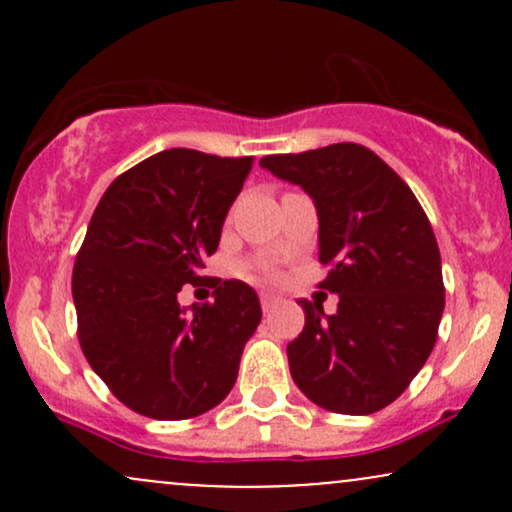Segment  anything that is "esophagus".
<instances>
[{
	"label": "esophagus",
	"mask_w": 512,
	"mask_h": 512,
	"mask_svg": "<svg viewBox=\"0 0 512 512\" xmlns=\"http://www.w3.org/2000/svg\"><path fill=\"white\" fill-rule=\"evenodd\" d=\"M260 303H262V310H264V313H269V310H272L274 305L279 303V298H276L274 293H262V296H260Z\"/></svg>",
	"instance_id": "34e87169"
}]
</instances>
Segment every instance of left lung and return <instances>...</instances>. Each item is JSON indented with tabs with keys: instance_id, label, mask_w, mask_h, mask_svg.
I'll list each match as a JSON object with an SVG mask.
<instances>
[{
	"instance_id": "obj_1",
	"label": "left lung",
	"mask_w": 512,
	"mask_h": 512,
	"mask_svg": "<svg viewBox=\"0 0 512 512\" xmlns=\"http://www.w3.org/2000/svg\"><path fill=\"white\" fill-rule=\"evenodd\" d=\"M260 166L298 185L320 221V289L337 313L298 301L305 327L286 346L293 383L317 407L366 416L407 390L424 368L445 308L433 228L407 182L361 144L264 156Z\"/></svg>"
}]
</instances>
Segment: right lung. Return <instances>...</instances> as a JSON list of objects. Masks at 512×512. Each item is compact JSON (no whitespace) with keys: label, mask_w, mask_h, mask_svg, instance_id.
<instances>
[{"label":"right lung","mask_w":512,"mask_h":512,"mask_svg":"<svg viewBox=\"0 0 512 512\" xmlns=\"http://www.w3.org/2000/svg\"><path fill=\"white\" fill-rule=\"evenodd\" d=\"M252 158L168 149L113 180L76 255L72 296L86 361L125 407L158 421L204 414L236 385L262 320L243 281L214 284V303L182 308L204 257L219 248Z\"/></svg>","instance_id":"1"}]
</instances>
